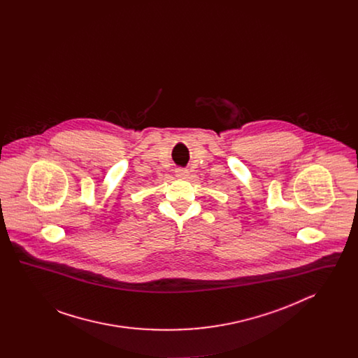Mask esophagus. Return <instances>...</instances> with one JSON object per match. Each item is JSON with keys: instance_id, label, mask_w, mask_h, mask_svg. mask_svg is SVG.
Masks as SVG:
<instances>
[{"instance_id": "esophagus-1", "label": "esophagus", "mask_w": 358, "mask_h": 358, "mask_svg": "<svg viewBox=\"0 0 358 358\" xmlns=\"http://www.w3.org/2000/svg\"><path fill=\"white\" fill-rule=\"evenodd\" d=\"M176 176H177L178 178H182V180H185V178H187V176H189V171H187V169L178 168V169L176 171Z\"/></svg>"}]
</instances>
